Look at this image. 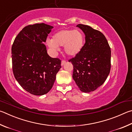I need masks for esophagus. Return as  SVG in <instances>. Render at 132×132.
<instances>
[{
	"label": "esophagus",
	"instance_id": "obj_1",
	"mask_svg": "<svg viewBox=\"0 0 132 132\" xmlns=\"http://www.w3.org/2000/svg\"><path fill=\"white\" fill-rule=\"evenodd\" d=\"M65 62H66V61H64V60H62V61H61V65L62 66V65H64L65 64Z\"/></svg>",
	"mask_w": 132,
	"mask_h": 132
}]
</instances>
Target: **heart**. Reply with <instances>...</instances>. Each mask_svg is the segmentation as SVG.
<instances>
[{
    "label": "heart",
    "instance_id": "heart-1",
    "mask_svg": "<svg viewBox=\"0 0 132 132\" xmlns=\"http://www.w3.org/2000/svg\"><path fill=\"white\" fill-rule=\"evenodd\" d=\"M85 37L79 30L63 29L57 32L52 39H47L46 44L54 53L59 51V46H64V52L69 56L75 57L81 52Z\"/></svg>",
    "mask_w": 132,
    "mask_h": 132
}]
</instances>
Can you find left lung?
I'll list each match as a JSON object with an SVG mask.
<instances>
[{
    "instance_id": "left-lung-1",
    "label": "left lung",
    "mask_w": 132,
    "mask_h": 132,
    "mask_svg": "<svg viewBox=\"0 0 132 132\" xmlns=\"http://www.w3.org/2000/svg\"><path fill=\"white\" fill-rule=\"evenodd\" d=\"M85 35V43L79 54L70 59L72 78L80 91L95 90L107 79L111 69V48L105 36L88 25L78 24Z\"/></svg>"
}]
</instances>
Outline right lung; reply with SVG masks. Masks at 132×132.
I'll return each instance as SVG.
<instances>
[{"instance_id": "add662e5", "label": "right lung", "mask_w": 132, "mask_h": 132, "mask_svg": "<svg viewBox=\"0 0 132 132\" xmlns=\"http://www.w3.org/2000/svg\"><path fill=\"white\" fill-rule=\"evenodd\" d=\"M53 28L44 23L28 25L17 35L11 47L15 79L34 95L47 93L61 67V60L50 57L43 44Z\"/></svg>"}]
</instances>
